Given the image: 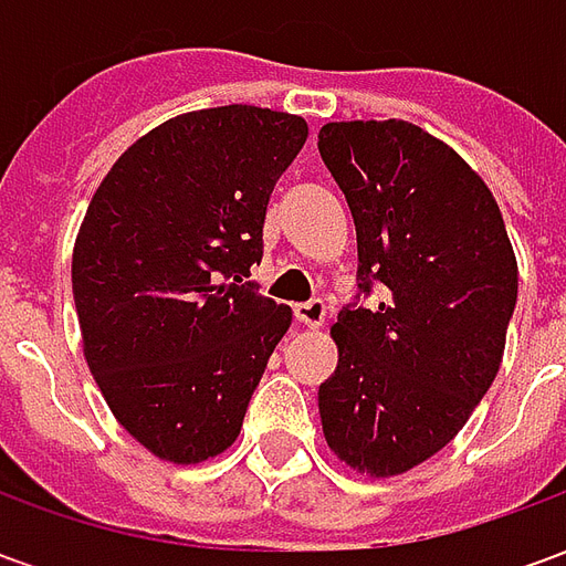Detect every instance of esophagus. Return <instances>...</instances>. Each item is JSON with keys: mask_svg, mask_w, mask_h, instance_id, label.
I'll use <instances>...</instances> for the list:
<instances>
[{"mask_svg": "<svg viewBox=\"0 0 566 566\" xmlns=\"http://www.w3.org/2000/svg\"><path fill=\"white\" fill-rule=\"evenodd\" d=\"M294 315L306 327H321L327 318V306H324V300H308V303H296Z\"/></svg>", "mask_w": 566, "mask_h": 566, "instance_id": "1", "label": "esophagus"}]
</instances>
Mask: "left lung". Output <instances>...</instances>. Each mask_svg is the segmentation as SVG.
Returning a JSON list of instances; mask_svg holds the SVG:
<instances>
[{
	"label": "left lung",
	"mask_w": 566,
	"mask_h": 566,
	"mask_svg": "<svg viewBox=\"0 0 566 566\" xmlns=\"http://www.w3.org/2000/svg\"><path fill=\"white\" fill-rule=\"evenodd\" d=\"M318 150L357 230V294L333 324L339 364L318 388L321 424L360 473H406L491 388L518 266L485 181L416 124H327Z\"/></svg>",
	"instance_id": "1"
}]
</instances>
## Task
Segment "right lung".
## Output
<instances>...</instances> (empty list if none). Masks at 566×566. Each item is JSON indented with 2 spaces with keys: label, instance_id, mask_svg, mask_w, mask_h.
Masks as SVG:
<instances>
[{
  "label": "right lung",
  "instance_id": "1",
  "mask_svg": "<svg viewBox=\"0 0 566 566\" xmlns=\"http://www.w3.org/2000/svg\"><path fill=\"white\" fill-rule=\"evenodd\" d=\"M303 117L221 105L166 120L112 166L72 254L84 357L129 437L163 461L233 446L291 308L258 291L270 193Z\"/></svg>",
  "mask_w": 566,
  "mask_h": 566
}]
</instances>
